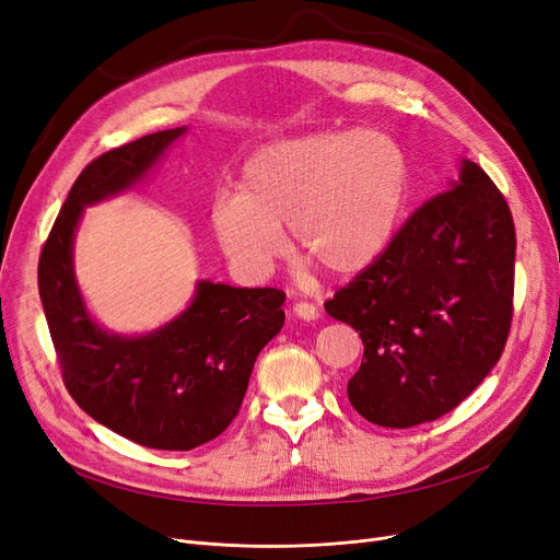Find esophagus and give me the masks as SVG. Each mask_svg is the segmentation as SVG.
Masks as SVG:
<instances>
[{
	"label": "esophagus",
	"instance_id": "obj_1",
	"mask_svg": "<svg viewBox=\"0 0 560 560\" xmlns=\"http://www.w3.org/2000/svg\"><path fill=\"white\" fill-rule=\"evenodd\" d=\"M292 313H295V317H300V319H304V322L317 319V308H315L313 304H308V302L295 304V306H292Z\"/></svg>",
	"mask_w": 560,
	"mask_h": 560
}]
</instances>
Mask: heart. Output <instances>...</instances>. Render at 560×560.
<instances>
[{
    "label": "heart",
    "instance_id": "b5f03b06",
    "mask_svg": "<svg viewBox=\"0 0 560 560\" xmlns=\"http://www.w3.org/2000/svg\"><path fill=\"white\" fill-rule=\"evenodd\" d=\"M238 192L211 209V231L241 275L260 279L283 247L334 277H354L386 252L408 197L401 147L374 129L313 131L258 147Z\"/></svg>",
    "mask_w": 560,
    "mask_h": 560
}]
</instances>
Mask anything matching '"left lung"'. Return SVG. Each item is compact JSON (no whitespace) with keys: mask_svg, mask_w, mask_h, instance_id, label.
<instances>
[{"mask_svg":"<svg viewBox=\"0 0 560 560\" xmlns=\"http://www.w3.org/2000/svg\"><path fill=\"white\" fill-rule=\"evenodd\" d=\"M515 226L472 161L410 215L388 249L325 304L365 345L347 397L378 427L450 413L502 357L513 317Z\"/></svg>","mask_w":560,"mask_h":560,"instance_id":"left-lung-1","label":"left lung"}]
</instances>
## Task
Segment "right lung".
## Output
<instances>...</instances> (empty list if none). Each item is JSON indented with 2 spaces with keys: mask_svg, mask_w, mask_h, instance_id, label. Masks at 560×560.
Masks as SVG:
<instances>
[{
  "mask_svg": "<svg viewBox=\"0 0 560 560\" xmlns=\"http://www.w3.org/2000/svg\"><path fill=\"white\" fill-rule=\"evenodd\" d=\"M188 127L142 136L95 159L74 182L38 262V290L74 401L133 443L188 452L218 438L238 413L260 349L283 327L277 288L199 279L188 306L147 334L106 329L74 272V241L88 206L150 179Z\"/></svg>",
  "mask_w": 560,
  "mask_h": 560,
  "instance_id": "1",
  "label": "right lung"
}]
</instances>
